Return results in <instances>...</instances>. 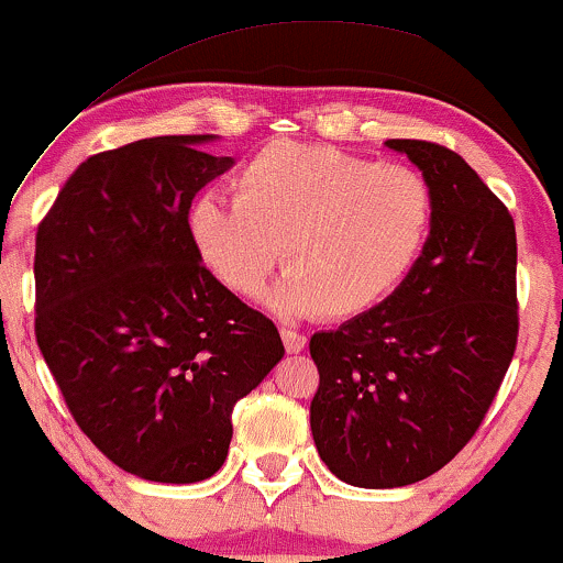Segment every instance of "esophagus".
I'll return each instance as SVG.
<instances>
[{
	"label": "esophagus",
	"instance_id": "esophagus-1",
	"mask_svg": "<svg viewBox=\"0 0 563 563\" xmlns=\"http://www.w3.org/2000/svg\"><path fill=\"white\" fill-rule=\"evenodd\" d=\"M282 342H284V347H287V353H302L308 345L306 334L295 332V329H282Z\"/></svg>",
	"mask_w": 563,
	"mask_h": 563
}]
</instances>
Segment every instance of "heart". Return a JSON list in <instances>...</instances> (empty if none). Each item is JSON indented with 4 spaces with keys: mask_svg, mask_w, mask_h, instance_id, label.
Wrapping results in <instances>:
<instances>
[{
    "mask_svg": "<svg viewBox=\"0 0 563 563\" xmlns=\"http://www.w3.org/2000/svg\"><path fill=\"white\" fill-rule=\"evenodd\" d=\"M231 189L234 200L197 197L191 242L240 297L263 287L282 253L287 274L266 302L287 319H353L379 306L432 229V189L419 170L323 144L271 142L240 165Z\"/></svg>",
    "mask_w": 563,
    "mask_h": 563,
    "instance_id": "heart-1",
    "label": "heart"
}]
</instances>
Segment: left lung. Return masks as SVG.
Returning <instances> with one entry per match:
<instances>
[{
  "instance_id": "8db88e82",
  "label": "left lung",
  "mask_w": 563,
  "mask_h": 563,
  "mask_svg": "<svg viewBox=\"0 0 563 563\" xmlns=\"http://www.w3.org/2000/svg\"><path fill=\"white\" fill-rule=\"evenodd\" d=\"M432 189V229L387 300L310 336L319 389L310 432L355 487H402L440 472L474 438L519 336L517 229L453 150L389 139Z\"/></svg>"
}]
</instances>
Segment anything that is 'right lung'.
Wrapping results in <instances>:
<instances>
[{"instance_id":"obj_1","label":"right lung","mask_w":563,"mask_h":563,"mask_svg":"<svg viewBox=\"0 0 563 563\" xmlns=\"http://www.w3.org/2000/svg\"><path fill=\"white\" fill-rule=\"evenodd\" d=\"M213 134L139 139L73 170L36 231V342L81 432L123 472L213 477L236 400L284 345L205 268L189 208L231 157Z\"/></svg>"}]
</instances>
